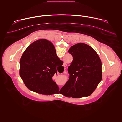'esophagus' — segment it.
Returning <instances> with one entry per match:
<instances>
[{"label": "esophagus", "instance_id": "1", "mask_svg": "<svg viewBox=\"0 0 122 122\" xmlns=\"http://www.w3.org/2000/svg\"><path fill=\"white\" fill-rule=\"evenodd\" d=\"M66 63H64V64H63V66L64 67H66ZM66 70L65 71H64V73H66Z\"/></svg>", "mask_w": 122, "mask_h": 122}]
</instances>
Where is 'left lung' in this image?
Here are the masks:
<instances>
[{"mask_svg": "<svg viewBox=\"0 0 122 122\" xmlns=\"http://www.w3.org/2000/svg\"><path fill=\"white\" fill-rule=\"evenodd\" d=\"M46 39H40L37 45L45 43ZM68 53L73 61L68 67L69 79L59 93L72 98L91 95L102 77V64L96 51L89 45L79 43L71 46Z\"/></svg>", "mask_w": 122, "mask_h": 122, "instance_id": "8db88e82", "label": "left lung"}]
</instances>
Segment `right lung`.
Instances as JSON below:
<instances>
[{
    "instance_id": "1",
    "label": "right lung",
    "mask_w": 122,
    "mask_h": 122,
    "mask_svg": "<svg viewBox=\"0 0 122 122\" xmlns=\"http://www.w3.org/2000/svg\"><path fill=\"white\" fill-rule=\"evenodd\" d=\"M40 40L31 43L25 50L20 61V76L28 88L43 95H53L59 87L52 79L57 74L61 60L58 57L53 44L46 40L37 45Z\"/></svg>"
}]
</instances>
